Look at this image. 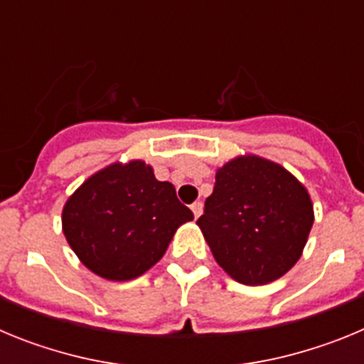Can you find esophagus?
<instances>
[{"label":"esophagus","mask_w":364,"mask_h":364,"mask_svg":"<svg viewBox=\"0 0 364 364\" xmlns=\"http://www.w3.org/2000/svg\"><path fill=\"white\" fill-rule=\"evenodd\" d=\"M191 211L193 215H195V218H198L202 215V211H204V204H202V202H195V204L191 205Z\"/></svg>","instance_id":"1"}]
</instances>
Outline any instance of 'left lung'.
Listing matches in <instances>:
<instances>
[{
  "mask_svg": "<svg viewBox=\"0 0 364 364\" xmlns=\"http://www.w3.org/2000/svg\"><path fill=\"white\" fill-rule=\"evenodd\" d=\"M215 189L197 220L217 264L240 284L277 281L301 259L314 202L301 180L259 154L217 167Z\"/></svg>",
  "mask_w": 364,
  "mask_h": 364,
  "instance_id": "obj_1",
  "label": "left lung"
}]
</instances>
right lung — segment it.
<instances>
[{
	"instance_id": "add662e5",
	"label": "right lung",
	"mask_w": 364,
	"mask_h": 364,
	"mask_svg": "<svg viewBox=\"0 0 364 364\" xmlns=\"http://www.w3.org/2000/svg\"><path fill=\"white\" fill-rule=\"evenodd\" d=\"M193 213L144 160L112 162L83 180L62 210V230L83 266L107 281L153 268Z\"/></svg>"
}]
</instances>
